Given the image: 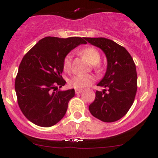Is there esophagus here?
<instances>
[{
  "label": "esophagus",
  "mask_w": 158,
  "mask_h": 158,
  "mask_svg": "<svg viewBox=\"0 0 158 158\" xmlns=\"http://www.w3.org/2000/svg\"><path fill=\"white\" fill-rule=\"evenodd\" d=\"M82 89H76V90H75V92H76V94H79L81 93V92H82Z\"/></svg>",
  "instance_id": "1"
}]
</instances>
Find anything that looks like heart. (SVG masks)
I'll return each mask as SVG.
<instances>
[{
    "label": "heart",
    "mask_w": 158,
    "mask_h": 158,
    "mask_svg": "<svg viewBox=\"0 0 158 158\" xmlns=\"http://www.w3.org/2000/svg\"><path fill=\"white\" fill-rule=\"evenodd\" d=\"M81 54L93 64V67L97 72L101 71L102 66L100 64L102 56L99 51L92 47H88L81 50ZM73 55L68 53L63 59V67L66 72H69L72 68ZM95 82V78L91 74H77L69 79V85L76 89H85L90 86Z\"/></svg>",
    "instance_id": "heart-1"
}]
</instances>
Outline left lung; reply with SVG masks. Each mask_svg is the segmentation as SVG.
Wrapping results in <instances>:
<instances>
[{
    "label": "left lung",
    "mask_w": 158,
    "mask_h": 158,
    "mask_svg": "<svg viewBox=\"0 0 158 158\" xmlns=\"http://www.w3.org/2000/svg\"><path fill=\"white\" fill-rule=\"evenodd\" d=\"M99 47L107 57L104 78L97 84L105 89L96 91L89 106L91 114L104 122H114L127 114L131 107L138 88L136 66L131 56L122 46L104 37H84Z\"/></svg>",
    "instance_id": "8db88e82"
}]
</instances>
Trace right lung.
<instances>
[{
    "instance_id": "1",
    "label": "right lung",
    "mask_w": 158,
    "mask_h": 158,
    "mask_svg": "<svg viewBox=\"0 0 158 158\" xmlns=\"http://www.w3.org/2000/svg\"><path fill=\"white\" fill-rule=\"evenodd\" d=\"M82 44H86L84 38L47 36L22 59L15 79L17 102L35 125L51 127L64 117L75 90H57L66 84L61 76L63 59Z\"/></svg>"
}]
</instances>
